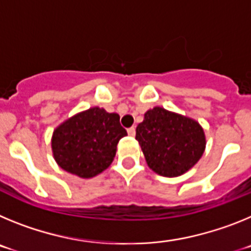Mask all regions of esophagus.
<instances>
[{
    "mask_svg": "<svg viewBox=\"0 0 251 251\" xmlns=\"http://www.w3.org/2000/svg\"><path fill=\"white\" fill-rule=\"evenodd\" d=\"M127 132H128V134H129L130 137H134V136H136V128H134V127L128 128Z\"/></svg>",
    "mask_w": 251,
    "mask_h": 251,
    "instance_id": "obj_1",
    "label": "esophagus"
}]
</instances>
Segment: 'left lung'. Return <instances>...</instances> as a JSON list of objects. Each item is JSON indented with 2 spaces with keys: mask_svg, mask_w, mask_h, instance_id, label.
<instances>
[{
  "mask_svg": "<svg viewBox=\"0 0 251 251\" xmlns=\"http://www.w3.org/2000/svg\"><path fill=\"white\" fill-rule=\"evenodd\" d=\"M136 139L148 167L163 177H177L200 161L206 136L195 119L154 106L137 126Z\"/></svg>",
  "mask_w": 251,
  "mask_h": 251,
  "instance_id": "8db88e82",
  "label": "left lung"
}]
</instances>
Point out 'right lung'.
I'll use <instances>...</instances> for the list:
<instances>
[{"instance_id":"add662e5","label":"right lung","mask_w":251,"mask_h":251,"mask_svg":"<svg viewBox=\"0 0 251 251\" xmlns=\"http://www.w3.org/2000/svg\"><path fill=\"white\" fill-rule=\"evenodd\" d=\"M126 136L119 114L93 106L55 128L51 151L60 168L81 178H92L112 165L117 145Z\"/></svg>"}]
</instances>
